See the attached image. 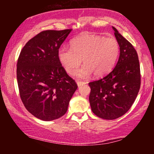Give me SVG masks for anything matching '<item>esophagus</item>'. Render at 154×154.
Wrapping results in <instances>:
<instances>
[{"instance_id": "34e87169", "label": "esophagus", "mask_w": 154, "mask_h": 154, "mask_svg": "<svg viewBox=\"0 0 154 154\" xmlns=\"http://www.w3.org/2000/svg\"><path fill=\"white\" fill-rule=\"evenodd\" d=\"M86 83L85 82H83V81H77V85L79 87H80V86L83 85V84H85Z\"/></svg>"}]
</instances>
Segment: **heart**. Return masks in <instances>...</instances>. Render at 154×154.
Wrapping results in <instances>:
<instances>
[{
  "instance_id": "obj_1",
  "label": "heart",
  "mask_w": 154,
  "mask_h": 154,
  "mask_svg": "<svg viewBox=\"0 0 154 154\" xmlns=\"http://www.w3.org/2000/svg\"><path fill=\"white\" fill-rule=\"evenodd\" d=\"M120 46L115 38H105L92 34H85L71 42V49L61 47L58 59L69 74H73L81 65L84 66L76 75L87 78L92 73L102 77L112 70L119 57Z\"/></svg>"
}]
</instances>
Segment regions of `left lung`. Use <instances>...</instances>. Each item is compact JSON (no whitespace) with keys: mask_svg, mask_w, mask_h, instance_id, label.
Wrapping results in <instances>:
<instances>
[{"mask_svg":"<svg viewBox=\"0 0 154 154\" xmlns=\"http://www.w3.org/2000/svg\"><path fill=\"white\" fill-rule=\"evenodd\" d=\"M120 56L115 68L102 79L90 82L89 101L92 111L103 119L113 120L130 109L141 85L140 66L136 50L115 27Z\"/></svg>","mask_w":154,"mask_h":154,"instance_id":"obj_1","label":"left lung"}]
</instances>
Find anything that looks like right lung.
Returning a JSON list of instances; mask_svg holds the SVG:
<instances>
[{
	"mask_svg": "<svg viewBox=\"0 0 154 154\" xmlns=\"http://www.w3.org/2000/svg\"><path fill=\"white\" fill-rule=\"evenodd\" d=\"M71 29L46 30L29 40L17 64L20 95L27 111L42 121L64 116L78 88L58 59V50Z\"/></svg>",
	"mask_w": 154,
	"mask_h": 154,
	"instance_id": "right-lung-1",
	"label": "right lung"
}]
</instances>
